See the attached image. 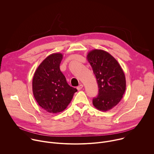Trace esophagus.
<instances>
[{
	"label": "esophagus",
	"instance_id": "34e87169",
	"mask_svg": "<svg viewBox=\"0 0 154 154\" xmlns=\"http://www.w3.org/2000/svg\"><path fill=\"white\" fill-rule=\"evenodd\" d=\"M82 88H83V85H82V84H80L79 86L77 87V89H78V91H79V90H81Z\"/></svg>",
	"mask_w": 154,
	"mask_h": 154
}]
</instances>
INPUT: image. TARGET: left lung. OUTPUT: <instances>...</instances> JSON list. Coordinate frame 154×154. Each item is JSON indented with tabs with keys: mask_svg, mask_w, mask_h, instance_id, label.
Instances as JSON below:
<instances>
[{
	"mask_svg": "<svg viewBox=\"0 0 154 154\" xmlns=\"http://www.w3.org/2000/svg\"><path fill=\"white\" fill-rule=\"evenodd\" d=\"M87 59L95 74L98 95L93 99L94 106L99 111H108L116 106L126 89L125 74L117 60L102 49H93Z\"/></svg>",
	"mask_w": 154,
	"mask_h": 154,
	"instance_id": "8db88e82",
	"label": "left lung"
}]
</instances>
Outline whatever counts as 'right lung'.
<instances>
[{
  "instance_id": "right-lung-1",
  "label": "right lung",
  "mask_w": 154,
  "mask_h": 154,
  "mask_svg": "<svg viewBox=\"0 0 154 154\" xmlns=\"http://www.w3.org/2000/svg\"><path fill=\"white\" fill-rule=\"evenodd\" d=\"M63 55L53 53L39 65L32 80L33 94L38 104L49 113L66 108L77 89L68 84L60 70Z\"/></svg>"
}]
</instances>
